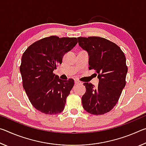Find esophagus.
Here are the masks:
<instances>
[{
  "mask_svg": "<svg viewBox=\"0 0 146 146\" xmlns=\"http://www.w3.org/2000/svg\"><path fill=\"white\" fill-rule=\"evenodd\" d=\"M75 84H81V82H80V81H79V80H75Z\"/></svg>",
  "mask_w": 146,
  "mask_h": 146,
  "instance_id": "esophagus-1",
  "label": "esophagus"
}]
</instances>
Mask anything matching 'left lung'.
<instances>
[{"label": "left lung", "instance_id": "1", "mask_svg": "<svg viewBox=\"0 0 146 146\" xmlns=\"http://www.w3.org/2000/svg\"><path fill=\"white\" fill-rule=\"evenodd\" d=\"M78 40L89 54V70H95L99 79L97 88L84 83L83 108L92 115H104L117 104L125 86L127 66L125 55L115 43L100 36L78 37Z\"/></svg>", "mask_w": 146, "mask_h": 146}]
</instances>
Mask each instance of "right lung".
<instances>
[{
  "label": "right lung",
  "mask_w": 146,
  "mask_h": 146,
  "mask_svg": "<svg viewBox=\"0 0 146 146\" xmlns=\"http://www.w3.org/2000/svg\"><path fill=\"white\" fill-rule=\"evenodd\" d=\"M77 42L75 37L50 36L35 42L23 53L20 66L23 88L31 104L41 113L56 115L65 108L74 80H61L53 71Z\"/></svg>",
  "instance_id": "1"
}]
</instances>
